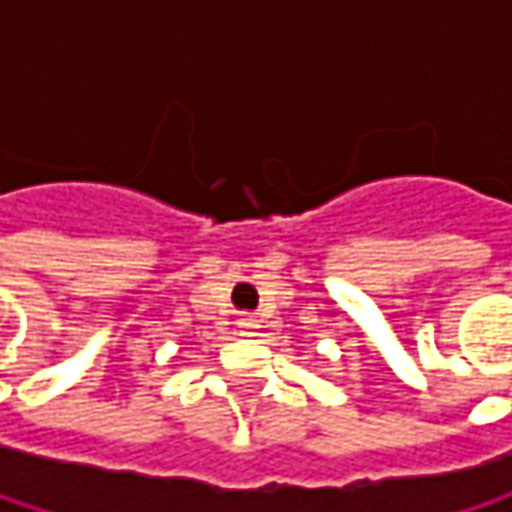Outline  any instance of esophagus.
<instances>
[{"mask_svg": "<svg viewBox=\"0 0 512 512\" xmlns=\"http://www.w3.org/2000/svg\"><path fill=\"white\" fill-rule=\"evenodd\" d=\"M240 329H243V335H257L260 320H257L255 314H243V317H240Z\"/></svg>", "mask_w": 512, "mask_h": 512, "instance_id": "esophagus-1", "label": "esophagus"}]
</instances>
